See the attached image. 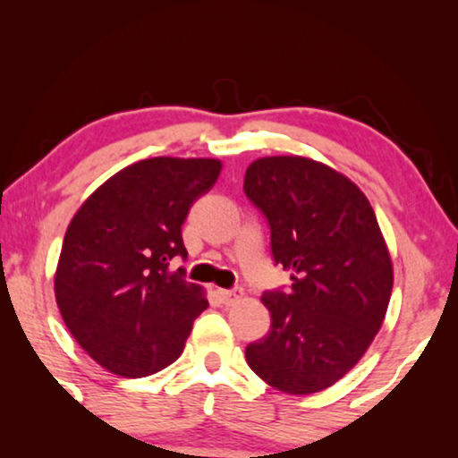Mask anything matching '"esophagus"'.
Masks as SVG:
<instances>
[{"mask_svg":"<svg viewBox=\"0 0 458 458\" xmlns=\"http://www.w3.org/2000/svg\"><path fill=\"white\" fill-rule=\"evenodd\" d=\"M216 296L223 304H237L243 298L240 290H216Z\"/></svg>","mask_w":458,"mask_h":458,"instance_id":"esophagus-1","label":"esophagus"}]
</instances>
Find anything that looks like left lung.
<instances>
[{"label":"left lung","instance_id":"left-lung-1","mask_svg":"<svg viewBox=\"0 0 458 458\" xmlns=\"http://www.w3.org/2000/svg\"><path fill=\"white\" fill-rule=\"evenodd\" d=\"M243 191L271 225L275 262L292 290L265 292L271 331L246 348L275 390L306 396L340 381L377 335L394 268L377 216L346 174L304 156H265Z\"/></svg>","mask_w":458,"mask_h":458}]
</instances>
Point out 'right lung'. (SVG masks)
Returning a JSON list of instances; mask_svg holds the SVG:
<instances>
[{
	"instance_id": "obj_1",
	"label": "right lung",
	"mask_w": 458,
	"mask_h": 458,
	"mask_svg": "<svg viewBox=\"0 0 458 458\" xmlns=\"http://www.w3.org/2000/svg\"><path fill=\"white\" fill-rule=\"evenodd\" d=\"M221 168L216 158L140 160L74 212L54 275L55 302L79 346L106 371L131 379L162 371L208 309L204 287L168 262L187 256L181 225Z\"/></svg>"
}]
</instances>
